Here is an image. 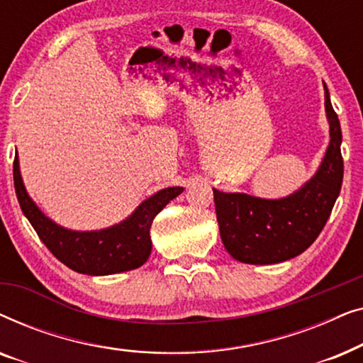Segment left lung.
Returning a JSON list of instances; mask_svg holds the SVG:
<instances>
[{
	"mask_svg": "<svg viewBox=\"0 0 363 363\" xmlns=\"http://www.w3.org/2000/svg\"><path fill=\"white\" fill-rule=\"evenodd\" d=\"M325 113L330 143L319 170L296 193L279 200H264L213 188L221 241L236 261L246 264L287 261L304 252L324 230L344 178L340 122L327 87Z\"/></svg>",
	"mask_w": 363,
	"mask_h": 363,
	"instance_id": "8db88e82",
	"label": "left lung"
}]
</instances>
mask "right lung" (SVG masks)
I'll list each match as a JSON object with an SVG mask.
<instances>
[{
	"label": "right lung",
	"instance_id": "right-lung-1",
	"mask_svg": "<svg viewBox=\"0 0 363 363\" xmlns=\"http://www.w3.org/2000/svg\"><path fill=\"white\" fill-rule=\"evenodd\" d=\"M13 177L19 206L39 240L67 267L89 276L116 274L140 267L152 252L153 218L183 191L182 186L157 191L116 226L101 231H72L49 220L29 198L19 172L18 153L13 162Z\"/></svg>",
	"mask_w": 363,
	"mask_h": 363
}]
</instances>
